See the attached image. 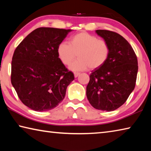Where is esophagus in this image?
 Segmentation results:
<instances>
[{"mask_svg": "<svg viewBox=\"0 0 151 151\" xmlns=\"http://www.w3.org/2000/svg\"><path fill=\"white\" fill-rule=\"evenodd\" d=\"M79 75H80V73H74V75H75V78L78 77V76H79Z\"/></svg>", "mask_w": 151, "mask_h": 151, "instance_id": "obj_1", "label": "esophagus"}]
</instances>
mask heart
<instances>
[{
	"label": "heart",
	"instance_id": "b5f03b06",
	"mask_svg": "<svg viewBox=\"0 0 151 151\" xmlns=\"http://www.w3.org/2000/svg\"><path fill=\"white\" fill-rule=\"evenodd\" d=\"M110 47L104 40L86 32L77 33L70 38L69 44L63 42L57 48V54L64 65H68L78 56L69 68L73 71L95 69L103 65L109 56Z\"/></svg>",
	"mask_w": 151,
	"mask_h": 151
}]
</instances>
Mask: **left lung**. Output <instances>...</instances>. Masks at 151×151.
I'll list each match as a JSON object with an SVG mask.
<instances>
[{
    "mask_svg": "<svg viewBox=\"0 0 151 151\" xmlns=\"http://www.w3.org/2000/svg\"><path fill=\"white\" fill-rule=\"evenodd\" d=\"M95 32L110 47L106 63L92 71L86 96L94 109L112 111L122 106L136 84L137 56L127 40L116 32L96 30Z\"/></svg>",
    "mask_w": 151,
    "mask_h": 151,
    "instance_id": "left-lung-1",
    "label": "left lung"
}]
</instances>
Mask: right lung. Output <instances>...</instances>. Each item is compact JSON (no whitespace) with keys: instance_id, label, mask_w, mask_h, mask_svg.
<instances>
[{"instance_id":"1","label":"right lung","mask_w":151,"mask_h":151,"mask_svg":"<svg viewBox=\"0 0 151 151\" xmlns=\"http://www.w3.org/2000/svg\"><path fill=\"white\" fill-rule=\"evenodd\" d=\"M70 29L41 27L27 35L14 50L11 83L20 101L35 111L55 108L75 76L57 54Z\"/></svg>"}]
</instances>
